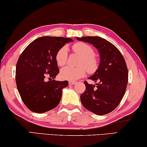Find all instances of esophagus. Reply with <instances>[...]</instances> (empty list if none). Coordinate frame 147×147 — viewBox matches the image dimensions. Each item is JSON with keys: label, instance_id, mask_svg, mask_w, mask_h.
<instances>
[{"label": "esophagus", "instance_id": "34e87169", "mask_svg": "<svg viewBox=\"0 0 147 147\" xmlns=\"http://www.w3.org/2000/svg\"><path fill=\"white\" fill-rule=\"evenodd\" d=\"M76 83V82H75V81H69V85H74Z\"/></svg>", "mask_w": 147, "mask_h": 147}]
</instances>
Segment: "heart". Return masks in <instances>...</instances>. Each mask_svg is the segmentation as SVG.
Here are the masks:
<instances>
[{
    "mask_svg": "<svg viewBox=\"0 0 147 147\" xmlns=\"http://www.w3.org/2000/svg\"><path fill=\"white\" fill-rule=\"evenodd\" d=\"M73 50L82 56L79 63V67L74 68L65 67L61 69L60 76L62 79L74 81L83 77L86 74V69L89 73L95 72L98 67V61L94 55L93 49L88 44L78 42L73 46ZM67 59V50L65 47L59 49L56 54V61L59 66H63Z\"/></svg>",
    "mask_w": 147,
    "mask_h": 147,
    "instance_id": "b5f03b06",
    "label": "heart"
}]
</instances>
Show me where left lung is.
<instances>
[{
	"label": "left lung",
	"mask_w": 147,
	"mask_h": 147,
	"mask_svg": "<svg viewBox=\"0 0 147 147\" xmlns=\"http://www.w3.org/2000/svg\"><path fill=\"white\" fill-rule=\"evenodd\" d=\"M88 42L98 50L100 61L97 70L89 79L96 86L84 82L86 90L80 95L84 108L96 115H102L114 110L125 94L128 71L123 54L110 42L100 37L77 38Z\"/></svg>",
	"instance_id": "obj_1"
}]
</instances>
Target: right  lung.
<instances>
[{
  "mask_svg": "<svg viewBox=\"0 0 147 147\" xmlns=\"http://www.w3.org/2000/svg\"><path fill=\"white\" fill-rule=\"evenodd\" d=\"M71 38L44 36L30 43L17 60L16 85L22 100L30 110L41 113L55 108L60 102L62 89L68 81H56L59 73L56 54ZM49 81H45V77Z\"/></svg>",
  "mask_w": 147,
  "mask_h": 147,
  "instance_id": "add662e5",
  "label": "right lung"
}]
</instances>
